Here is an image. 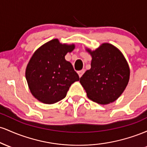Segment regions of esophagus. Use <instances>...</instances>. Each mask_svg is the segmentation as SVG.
<instances>
[{
	"label": "esophagus",
	"instance_id": "obj_1",
	"mask_svg": "<svg viewBox=\"0 0 147 147\" xmlns=\"http://www.w3.org/2000/svg\"><path fill=\"white\" fill-rule=\"evenodd\" d=\"M84 72H85V70H79V71L77 72V73H78V75L79 76V77H82V75H83V74L84 73Z\"/></svg>",
	"mask_w": 147,
	"mask_h": 147
}]
</instances>
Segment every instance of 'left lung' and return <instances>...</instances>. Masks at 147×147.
I'll return each instance as SVG.
<instances>
[{
    "label": "left lung",
    "instance_id": "8db88e82",
    "mask_svg": "<svg viewBox=\"0 0 147 147\" xmlns=\"http://www.w3.org/2000/svg\"><path fill=\"white\" fill-rule=\"evenodd\" d=\"M86 50L92 56L91 68L80 78L89 99L99 104L113 102L129 83L130 69L124 55L114 45L103 44Z\"/></svg>",
    "mask_w": 147,
    "mask_h": 147
}]
</instances>
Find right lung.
Returning <instances> with one entry per match:
<instances>
[{"label":"right lung","mask_w":147,"mask_h":147,"mask_svg":"<svg viewBox=\"0 0 147 147\" xmlns=\"http://www.w3.org/2000/svg\"><path fill=\"white\" fill-rule=\"evenodd\" d=\"M75 45L51 40L35 51L25 70L30 92L44 104H55L65 98L72 84L79 80L72 64L65 59Z\"/></svg>","instance_id":"1"}]
</instances>
